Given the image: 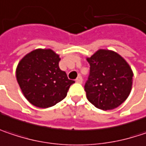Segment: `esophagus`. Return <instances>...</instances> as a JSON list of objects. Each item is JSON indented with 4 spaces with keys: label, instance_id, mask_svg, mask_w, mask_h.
<instances>
[{
    "label": "esophagus",
    "instance_id": "34e87169",
    "mask_svg": "<svg viewBox=\"0 0 146 146\" xmlns=\"http://www.w3.org/2000/svg\"><path fill=\"white\" fill-rule=\"evenodd\" d=\"M76 83H78V84H82L83 83V78L81 77V76H78L77 78H76Z\"/></svg>",
    "mask_w": 146,
    "mask_h": 146
}]
</instances>
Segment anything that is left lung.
<instances>
[{
	"label": "left lung",
	"mask_w": 146,
	"mask_h": 146,
	"mask_svg": "<svg viewBox=\"0 0 146 146\" xmlns=\"http://www.w3.org/2000/svg\"><path fill=\"white\" fill-rule=\"evenodd\" d=\"M87 61L90 65L84 85L88 100L103 110L124 103L130 93L133 77L125 60L113 51L100 49Z\"/></svg>",
	"instance_id": "8db88e82"
}]
</instances>
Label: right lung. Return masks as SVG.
<instances>
[{
  "instance_id": "right-lung-1",
  "label": "right lung",
  "mask_w": 146,
  "mask_h": 146,
  "mask_svg": "<svg viewBox=\"0 0 146 146\" xmlns=\"http://www.w3.org/2000/svg\"><path fill=\"white\" fill-rule=\"evenodd\" d=\"M60 58L51 49H36L27 54L18 63L17 80L32 104L48 108L67 96L73 80L59 68Z\"/></svg>"
}]
</instances>
